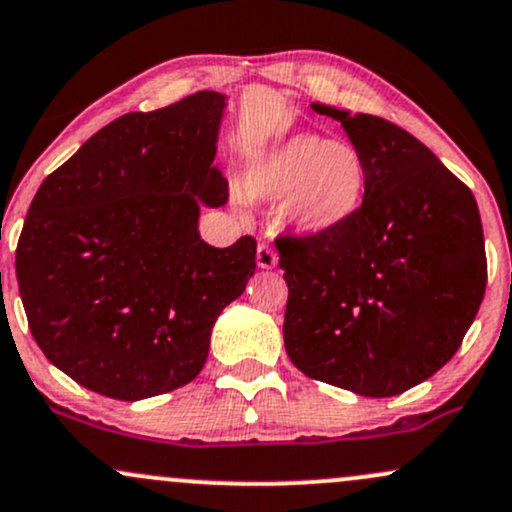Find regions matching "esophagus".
Returning a JSON list of instances; mask_svg holds the SVG:
<instances>
[{
	"label": "esophagus",
	"instance_id": "esophagus-1",
	"mask_svg": "<svg viewBox=\"0 0 512 512\" xmlns=\"http://www.w3.org/2000/svg\"><path fill=\"white\" fill-rule=\"evenodd\" d=\"M277 262H279V257H277V252H274L272 245L262 243L260 247H257V267L272 269V267H277Z\"/></svg>",
	"mask_w": 512,
	"mask_h": 512
}]
</instances>
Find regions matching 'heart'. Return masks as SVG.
Segmentation results:
<instances>
[{
    "instance_id": "b5f03b06",
    "label": "heart",
    "mask_w": 512,
    "mask_h": 512,
    "mask_svg": "<svg viewBox=\"0 0 512 512\" xmlns=\"http://www.w3.org/2000/svg\"><path fill=\"white\" fill-rule=\"evenodd\" d=\"M243 192L277 204L299 235H325L345 226L367 192V162L355 145L318 133H294L262 150L247 165Z\"/></svg>"
}]
</instances>
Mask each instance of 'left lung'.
<instances>
[{
  "label": "left lung",
  "mask_w": 512,
  "mask_h": 512,
  "mask_svg": "<svg viewBox=\"0 0 512 512\" xmlns=\"http://www.w3.org/2000/svg\"><path fill=\"white\" fill-rule=\"evenodd\" d=\"M367 162L345 226L277 240L289 301L284 347L311 379L386 398L442 369L486 291L474 194L418 138L372 114L311 104Z\"/></svg>",
  "instance_id": "1"
}]
</instances>
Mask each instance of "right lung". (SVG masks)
<instances>
[{
    "mask_svg": "<svg viewBox=\"0 0 512 512\" xmlns=\"http://www.w3.org/2000/svg\"><path fill=\"white\" fill-rule=\"evenodd\" d=\"M226 94L196 92L94 133L28 209L16 279L33 340L70 379L140 401L196 379L211 330L255 274L257 243L213 247L201 206L228 201L213 165Z\"/></svg>",
    "mask_w": 512,
    "mask_h": 512,
    "instance_id": "right-lung-1",
    "label": "right lung"
}]
</instances>
